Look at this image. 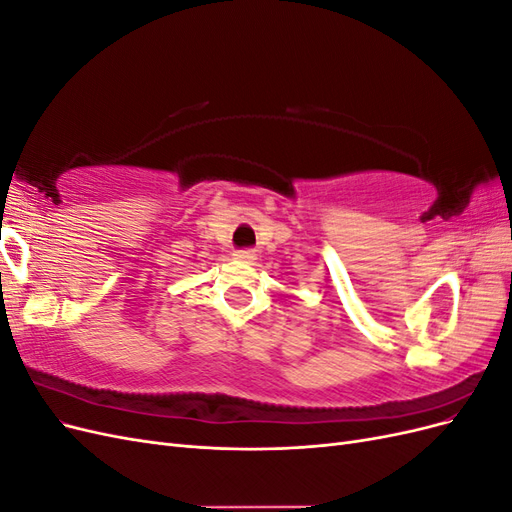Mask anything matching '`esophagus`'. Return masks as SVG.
Returning a JSON list of instances; mask_svg holds the SVG:
<instances>
[{
	"mask_svg": "<svg viewBox=\"0 0 512 512\" xmlns=\"http://www.w3.org/2000/svg\"><path fill=\"white\" fill-rule=\"evenodd\" d=\"M232 256H235V260H239V262H247V265H252V262L256 260V254L250 252V250H239Z\"/></svg>",
	"mask_w": 512,
	"mask_h": 512,
	"instance_id": "34e87169",
	"label": "esophagus"
}]
</instances>
